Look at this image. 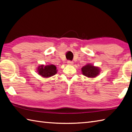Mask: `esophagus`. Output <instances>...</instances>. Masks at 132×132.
<instances>
[{"label":"esophagus","instance_id":"esophagus-1","mask_svg":"<svg viewBox=\"0 0 132 132\" xmlns=\"http://www.w3.org/2000/svg\"><path fill=\"white\" fill-rule=\"evenodd\" d=\"M68 64H69V65H72V64H73V63H72V62L71 61H68Z\"/></svg>","mask_w":132,"mask_h":132}]
</instances>
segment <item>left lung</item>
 <instances>
[{"label":"left lung","instance_id":"obj_1","mask_svg":"<svg viewBox=\"0 0 132 132\" xmlns=\"http://www.w3.org/2000/svg\"><path fill=\"white\" fill-rule=\"evenodd\" d=\"M83 75L88 78H95L100 73V69L91 64H86L82 68Z\"/></svg>","mask_w":132,"mask_h":132}]
</instances>
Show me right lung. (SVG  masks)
<instances>
[{
  "label": "right lung",
  "mask_w": 132,
  "mask_h": 132,
  "mask_svg": "<svg viewBox=\"0 0 132 132\" xmlns=\"http://www.w3.org/2000/svg\"><path fill=\"white\" fill-rule=\"evenodd\" d=\"M38 74L44 78H48L54 75L57 72L56 66L53 64L44 66L43 64L38 66L37 69Z\"/></svg>",
  "instance_id": "right-lung-1"
}]
</instances>
